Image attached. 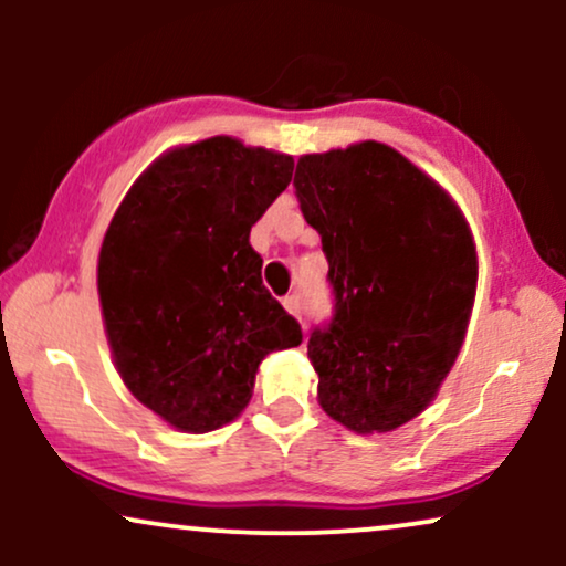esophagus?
<instances>
[{"label": "esophagus", "mask_w": 566, "mask_h": 566, "mask_svg": "<svg viewBox=\"0 0 566 566\" xmlns=\"http://www.w3.org/2000/svg\"><path fill=\"white\" fill-rule=\"evenodd\" d=\"M282 305H284V311H287V314H292V316L301 314V301H297V295L282 297Z\"/></svg>", "instance_id": "esophagus-1"}]
</instances>
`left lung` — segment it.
Wrapping results in <instances>:
<instances>
[{
	"instance_id": "8db88e82",
	"label": "left lung",
	"mask_w": 566,
	"mask_h": 566,
	"mask_svg": "<svg viewBox=\"0 0 566 566\" xmlns=\"http://www.w3.org/2000/svg\"><path fill=\"white\" fill-rule=\"evenodd\" d=\"M292 186L335 290L333 322L308 340L316 399L348 431H396L437 399L463 348L479 279L469 220L378 140L303 154Z\"/></svg>"
}]
</instances>
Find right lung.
I'll list each match as a JSON object with an SVG mask.
<instances>
[{"instance_id": "add662e5", "label": "right lung", "mask_w": 566, "mask_h": 566, "mask_svg": "<svg viewBox=\"0 0 566 566\" xmlns=\"http://www.w3.org/2000/svg\"><path fill=\"white\" fill-rule=\"evenodd\" d=\"M290 154L216 135L154 159L116 207L97 295L119 378L184 433L231 423L271 350L303 333L271 297L250 229L292 180Z\"/></svg>"}]
</instances>
